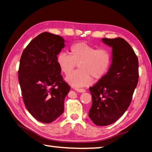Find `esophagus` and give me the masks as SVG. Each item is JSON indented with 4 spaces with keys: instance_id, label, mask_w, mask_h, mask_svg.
Listing matches in <instances>:
<instances>
[{
    "instance_id": "esophagus-1",
    "label": "esophagus",
    "mask_w": 152,
    "mask_h": 152,
    "mask_svg": "<svg viewBox=\"0 0 152 152\" xmlns=\"http://www.w3.org/2000/svg\"><path fill=\"white\" fill-rule=\"evenodd\" d=\"M77 92H85L86 90L84 89H82V88H76L75 89Z\"/></svg>"
}]
</instances>
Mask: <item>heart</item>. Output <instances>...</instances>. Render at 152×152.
Here are the masks:
<instances>
[{"instance_id": "obj_1", "label": "heart", "mask_w": 152, "mask_h": 152, "mask_svg": "<svg viewBox=\"0 0 152 152\" xmlns=\"http://www.w3.org/2000/svg\"><path fill=\"white\" fill-rule=\"evenodd\" d=\"M112 59L107 50L97 49L84 42H78L71 45L70 55L64 52L58 54L56 62L66 76L79 65L80 70L67 77L66 81L72 86L79 88L90 85L92 78H103L111 66Z\"/></svg>"}]
</instances>
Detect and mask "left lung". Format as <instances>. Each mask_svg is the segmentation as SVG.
Instances as JSON below:
<instances>
[{
	"label": "left lung",
	"mask_w": 152,
	"mask_h": 152,
	"mask_svg": "<svg viewBox=\"0 0 152 152\" xmlns=\"http://www.w3.org/2000/svg\"><path fill=\"white\" fill-rule=\"evenodd\" d=\"M112 48V62L103 78L89 88L92 104L89 117L96 126L116 122L130 104L139 78L138 59L122 38H102Z\"/></svg>",
	"instance_id": "8db88e82"
}]
</instances>
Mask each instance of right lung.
<instances>
[{
  "label": "right lung",
  "mask_w": 152,
  "mask_h": 152,
  "mask_svg": "<svg viewBox=\"0 0 152 152\" xmlns=\"http://www.w3.org/2000/svg\"><path fill=\"white\" fill-rule=\"evenodd\" d=\"M64 47L62 37L45 32L30 41L22 54L18 81L23 99L30 114L40 122L51 123L64 112L70 87L56 62Z\"/></svg>",
  "instance_id": "obj_1"
}]
</instances>
